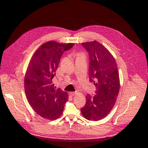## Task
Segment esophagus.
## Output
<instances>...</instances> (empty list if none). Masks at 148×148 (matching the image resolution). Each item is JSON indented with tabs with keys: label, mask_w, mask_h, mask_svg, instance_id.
I'll return each instance as SVG.
<instances>
[{
	"label": "esophagus",
	"mask_w": 148,
	"mask_h": 148,
	"mask_svg": "<svg viewBox=\"0 0 148 148\" xmlns=\"http://www.w3.org/2000/svg\"><path fill=\"white\" fill-rule=\"evenodd\" d=\"M75 94H76L75 92H70V95H71V96H72V97L75 95Z\"/></svg>",
	"instance_id": "34e87169"
}]
</instances>
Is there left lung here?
<instances>
[{
	"label": "left lung",
	"mask_w": 148,
	"mask_h": 148,
	"mask_svg": "<svg viewBox=\"0 0 148 148\" xmlns=\"http://www.w3.org/2000/svg\"><path fill=\"white\" fill-rule=\"evenodd\" d=\"M89 54L90 82L97 88V95L86 96V104L81 112L88 120L98 121L111 112L120 89L119 71L115 59L110 52L95 40L83 42Z\"/></svg>",
	"instance_id": "8db88e82"
}]
</instances>
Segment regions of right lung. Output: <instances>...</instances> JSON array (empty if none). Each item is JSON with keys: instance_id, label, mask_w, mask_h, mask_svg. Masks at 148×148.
Returning a JSON list of instances; mask_svg holds the SVG:
<instances>
[{"instance_id": "add662e5", "label": "right lung", "mask_w": 148, "mask_h": 148, "mask_svg": "<svg viewBox=\"0 0 148 148\" xmlns=\"http://www.w3.org/2000/svg\"><path fill=\"white\" fill-rule=\"evenodd\" d=\"M74 45L47 42L36 50L30 60L24 77L25 92L30 106L44 119L53 120L59 118L68 100L66 92L54 89L52 79L64 51Z\"/></svg>"}]
</instances>
